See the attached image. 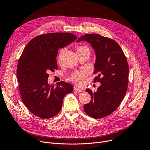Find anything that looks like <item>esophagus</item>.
I'll return each instance as SVG.
<instances>
[{"mask_svg":"<svg viewBox=\"0 0 150 150\" xmlns=\"http://www.w3.org/2000/svg\"><path fill=\"white\" fill-rule=\"evenodd\" d=\"M74 91H76V92H81L83 91V90H82L81 89L77 88L76 86H75V87H74Z\"/></svg>","mask_w":150,"mask_h":150,"instance_id":"1","label":"esophagus"}]
</instances>
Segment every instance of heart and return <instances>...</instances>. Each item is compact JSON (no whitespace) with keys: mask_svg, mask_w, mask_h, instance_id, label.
Wrapping results in <instances>:
<instances>
[{"mask_svg":"<svg viewBox=\"0 0 150 150\" xmlns=\"http://www.w3.org/2000/svg\"><path fill=\"white\" fill-rule=\"evenodd\" d=\"M89 50L86 46H81L78 49V50ZM63 53V50H62L59 53V58H60ZM89 75V71L87 70H82L80 71H76V72L73 73L71 76L69 77V80L74 83L78 85H82L83 84V81L85 78L87 77Z\"/></svg>","mask_w":150,"mask_h":150,"instance_id":"b5f03b06","label":"heart"}]
</instances>
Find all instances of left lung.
<instances>
[{
    "label": "left lung",
    "mask_w": 150,
    "mask_h": 150,
    "mask_svg": "<svg viewBox=\"0 0 150 150\" xmlns=\"http://www.w3.org/2000/svg\"><path fill=\"white\" fill-rule=\"evenodd\" d=\"M90 43L96 53L94 82L101 83L97 92L86 91L92 100L84 105L85 112L95 119H101L112 113L119 107L127 92L129 67L125 55L117 42L98 34H86L76 42Z\"/></svg>",
    "instance_id": "left-lung-1"
}]
</instances>
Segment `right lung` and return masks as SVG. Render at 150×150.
<instances>
[{
    "label": "right lung",
    "instance_id": "add662e5",
    "mask_svg": "<svg viewBox=\"0 0 150 150\" xmlns=\"http://www.w3.org/2000/svg\"><path fill=\"white\" fill-rule=\"evenodd\" d=\"M70 33L39 35L27 44L19 59L17 78L23 103L29 111L41 119H50L61 109L65 96L72 92V84L61 81L48 83V73L58 69V50L76 40Z\"/></svg>",
    "mask_w": 150,
    "mask_h": 150
}]
</instances>
